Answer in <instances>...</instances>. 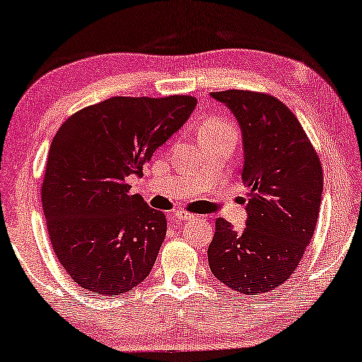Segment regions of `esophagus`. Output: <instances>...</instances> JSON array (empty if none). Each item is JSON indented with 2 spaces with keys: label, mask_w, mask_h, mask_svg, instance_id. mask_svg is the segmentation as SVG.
I'll use <instances>...</instances> for the list:
<instances>
[{
  "label": "esophagus",
  "mask_w": 362,
  "mask_h": 362,
  "mask_svg": "<svg viewBox=\"0 0 362 362\" xmlns=\"http://www.w3.org/2000/svg\"><path fill=\"white\" fill-rule=\"evenodd\" d=\"M192 218H193L192 213H187V211H175L174 213V220H177V221H188V220H192Z\"/></svg>",
  "instance_id": "1"
}]
</instances>
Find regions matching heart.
I'll return each mask as SVG.
<instances>
[{"instance_id": "1", "label": "heart", "mask_w": 362, "mask_h": 362, "mask_svg": "<svg viewBox=\"0 0 362 362\" xmlns=\"http://www.w3.org/2000/svg\"><path fill=\"white\" fill-rule=\"evenodd\" d=\"M223 132H233V134H236V126L226 118H208L200 126V137L223 134Z\"/></svg>"}]
</instances>
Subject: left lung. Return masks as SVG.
Wrapping results in <instances>:
<instances>
[{"instance_id":"obj_1","label":"left lung","mask_w":362,"mask_h":362,"mask_svg":"<svg viewBox=\"0 0 362 362\" xmlns=\"http://www.w3.org/2000/svg\"><path fill=\"white\" fill-rule=\"evenodd\" d=\"M211 96L236 116L243 132L247 226L234 231L216 218L208 264L234 292L259 295L282 285L312 241L323 192V169L295 115L262 91L225 90Z\"/></svg>"}]
</instances>
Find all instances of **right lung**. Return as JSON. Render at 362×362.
I'll return each mask as SVG.
<instances>
[{"label":"right lung","mask_w":362,"mask_h":362,"mask_svg":"<svg viewBox=\"0 0 362 362\" xmlns=\"http://www.w3.org/2000/svg\"><path fill=\"white\" fill-rule=\"evenodd\" d=\"M195 96H113L69 116L55 132L40 190L60 266L81 288L111 297L149 276L165 215L131 195L159 146L192 115Z\"/></svg>","instance_id":"right-lung-1"}]
</instances>
